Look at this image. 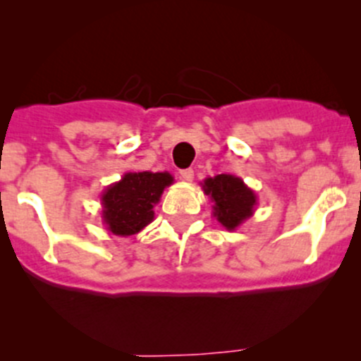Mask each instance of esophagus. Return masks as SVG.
Listing matches in <instances>:
<instances>
[{
	"instance_id": "1",
	"label": "esophagus",
	"mask_w": 361,
	"mask_h": 361,
	"mask_svg": "<svg viewBox=\"0 0 361 361\" xmlns=\"http://www.w3.org/2000/svg\"><path fill=\"white\" fill-rule=\"evenodd\" d=\"M180 176H181V180H183V181H192V180H194V171H192V169H181Z\"/></svg>"
}]
</instances>
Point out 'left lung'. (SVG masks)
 I'll use <instances>...</instances> for the list:
<instances>
[{
	"mask_svg": "<svg viewBox=\"0 0 361 361\" xmlns=\"http://www.w3.org/2000/svg\"><path fill=\"white\" fill-rule=\"evenodd\" d=\"M204 194L213 202V218L227 231H235L253 216L257 194L234 174H216L201 183Z\"/></svg>",
	"mask_w": 361,
	"mask_h": 361,
	"instance_id": "1",
	"label": "left lung"
}]
</instances>
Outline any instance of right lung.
<instances>
[{
  "mask_svg": "<svg viewBox=\"0 0 361 361\" xmlns=\"http://www.w3.org/2000/svg\"><path fill=\"white\" fill-rule=\"evenodd\" d=\"M174 183L173 174L152 171H129L101 194V218L113 235L129 238L154 221V206L164 188Z\"/></svg>",
  "mask_w": 361,
  "mask_h": 361,
  "instance_id": "add662e5",
  "label": "right lung"
}]
</instances>
